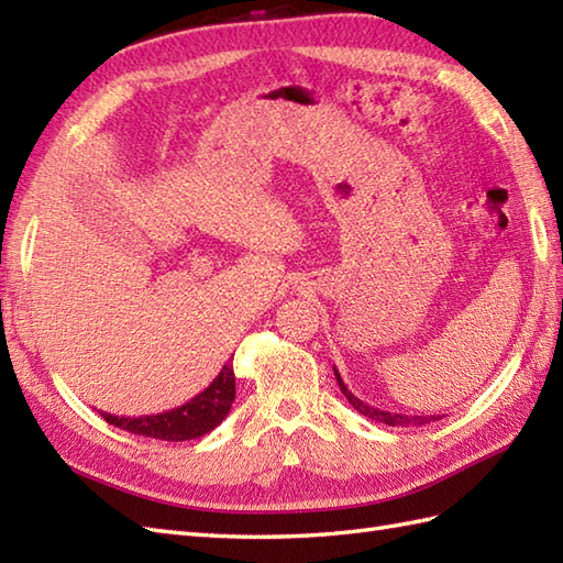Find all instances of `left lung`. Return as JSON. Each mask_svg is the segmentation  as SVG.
Here are the masks:
<instances>
[{"mask_svg":"<svg viewBox=\"0 0 563 563\" xmlns=\"http://www.w3.org/2000/svg\"><path fill=\"white\" fill-rule=\"evenodd\" d=\"M333 375H336V382H339V387H341V391H343V397L351 401V406L353 409L357 411V413H363V416H367L369 421H375V423H387V426H401V428H406V426H426V423H430V421H438L440 416H409V413H389V411H379V409H375V406H367L365 401H361L355 397V394L345 387V382L341 379V375H339V369L333 367Z\"/></svg>","mask_w":563,"mask_h":563,"instance_id":"left-lung-1","label":"left lung"}]
</instances>
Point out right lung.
I'll list each match as a JSON object with an SVG mask.
<instances>
[{"instance_id": "add662e5", "label": "right lung", "mask_w": 563, "mask_h": 563, "mask_svg": "<svg viewBox=\"0 0 563 563\" xmlns=\"http://www.w3.org/2000/svg\"><path fill=\"white\" fill-rule=\"evenodd\" d=\"M234 369L227 363L220 375L214 377L210 385L196 394L194 399L176 406L172 411L164 413H152V416H113L103 413V421L111 423L128 433L145 435V438H157V440H196L200 435L210 433V430L218 428L224 416L230 413L232 401H234Z\"/></svg>"}]
</instances>
